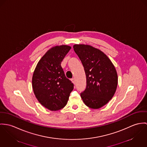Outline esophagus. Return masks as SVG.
<instances>
[{
    "mask_svg": "<svg viewBox=\"0 0 147 147\" xmlns=\"http://www.w3.org/2000/svg\"><path fill=\"white\" fill-rule=\"evenodd\" d=\"M71 81H72V82L74 83V84H75L76 83V80H75V78H72L71 79Z\"/></svg>",
    "mask_w": 147,
    "mask_h": 147,
    "instance_id": "esophagus-1",
    "label": "esophagus"
}]
</instances>
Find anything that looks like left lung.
Masks as SVG:
<instances>
[{"instance_id": "1", "label": "left lung", "mask_w": 147, "mask_h": 147, "mask_svg": "<svg viewBox=\"0 0 147 147\" xmlns=\"http://www.w3.org/2000/svg\"><path fill=\"white\" fill-rule=\"evenodd\" d=\"M73 49L81 61L86 76V88L81 93L86 105L98 109L114 96L118 84L115 68L102 51L89 45H75Z\"/></svg>"}]
</instances>
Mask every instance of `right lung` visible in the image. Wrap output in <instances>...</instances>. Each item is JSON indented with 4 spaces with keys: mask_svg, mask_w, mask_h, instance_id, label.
<instances>
[{
    "mask_svg": "<svg viewBox=\"0 0 147 147\" xmlns=\"http://www.w3.org/2000/svg\"><path fill=\"white\" fill-rule=\"evenodd\" d=\"M71 49L66 45L49 49L38 63L33 73V91L38 101L52 111L63 108L74 84L66 77L61 63Z\"/></svg>",
    "mask_w": 147,
    "mask_h": 147,
    "instance_id": "right-lung-1",
    "label": "right lung"
}]
</instances>
